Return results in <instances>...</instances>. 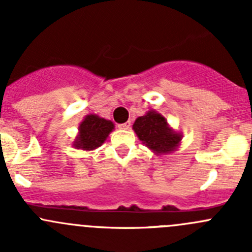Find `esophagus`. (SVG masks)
<instances>
[{"label": "esophagus", "mask_w": 252, "mask_h": 252, "mask_svg": "<svg viewBox=\"0 0 252 252\" xmlns=\"http://www.w3.org/2000/svg\"><path fill=\"white\" fill-rule=\"evenodd\" d=\"M131 123L130 122H126V123H122V124H118V128L122 129V130H126V129L130 128Z\"/></svg>", "instance_id": "34e87169"}]
</instances>
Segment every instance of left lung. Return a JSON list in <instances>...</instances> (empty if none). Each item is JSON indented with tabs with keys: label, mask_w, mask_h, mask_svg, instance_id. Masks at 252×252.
<instances>
[{
	"label": "left lung",
	"mask_w": 252,
	"mask_h": 252,
	"mask_svg": "<svg viewBox=\"0 0 252 252\" xmlns=\"http://www.w3.org/2000/svg\"><path fill=\"white\" fill-rule=\"evenodd\" d=\"M134 131L139 140L156 155L171 154L175 151L182 141L183 135L173 130L162 114L151 110L135 119Z\"/></svg>",
	"instance_id": "1"
}]
</instances>
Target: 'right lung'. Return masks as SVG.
Listing matches in <instances>:
<instances>
[{"instance_id":"1","label":"right lung","mask_w":252,"mask_h":252,"mask_svg":"<svg viewBox=\"0 0 252 252\" xmlns=\"http://www.w3.org/2000/svg\"><path fill=\"white\" fill-rule=\"evenodd\" d=\"M113 129L114 124L111 121L96 114H88L79 124V134L73 142V146L85 151L97 149L106 141Z\"/></svg>"}]
</instances>
